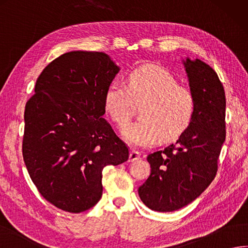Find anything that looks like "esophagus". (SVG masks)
<instances>
[{
  "instance_id": "34e87169",
  "label": "esophagus",
  "mask_w": 248,
  "mask_h": 248,
  "mask_svg": "<svg viewBox=\"0 0 248 248\" xmlns=\"http://www.w3.org/2000/svg\"><path fill=\"white\" fill-rule=\"evenodd\" d=\"M140 158V153L136 150H132L129 153V162H135Z\"/></svg>"
}]
</instances>
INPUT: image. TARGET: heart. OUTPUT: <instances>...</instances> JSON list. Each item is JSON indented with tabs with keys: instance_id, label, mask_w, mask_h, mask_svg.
<instances>
[{
	"instance_id": "b5f03b06",
	"label": "heart",
	"mask_w": 248,
	"mask_h": 248,
	"mask_svg": "<svg viewBox=\"0 0 248 248\" xmlns=\"http://www.w3.org/2000/svg\"><path fill=\"white\" fill-rule=\"evenodd\" d=\"M133 102L140 107L137 122L122 130L126 141L136 147H151L158 140L172 141L184 134L195 112L193 94L180 86L176 78L157 64H144L128 74L127 87L112 82L104 97L106 113L119 126L130 120Z\"/></svg>"
}]
</instances>
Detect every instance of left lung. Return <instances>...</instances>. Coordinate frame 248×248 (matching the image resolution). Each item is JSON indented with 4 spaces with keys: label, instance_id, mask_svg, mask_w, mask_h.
<instances>
[{
    "label": "left lung",
    "instance_id": "obj_1",
    "mask_svg": "<svg viewBox=\"0 0 248 248\" xmlns=\"http://www.w3.org/2000/svg\"><path fill=\"white\" fill-rule=\"evenodd\" d=\"M184 64L195 100L193 120L175 143L149 154L151 174L138 189L143 204L156 212L177 211L204 192L226 139V94L217 73L200 59Z\"/></svg>",
    "mask_w": 248,
    "mask_h": 248
}]
</instances>
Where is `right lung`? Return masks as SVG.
I'll return each mask as SVG.
<instances>
[{"label":"right lung","mask_w":248,"mask_h":248,"mask_svg":"<svg viewBox=\"0 0 248 248\" xmlns=\"http://www.w3.org/2000/svg\"><path fill=\"white\" fill-rule=\"evenodd\" d=\"M120 68L105 53L59 56L37 78L25 108L22 155L42 197L82 213L102 195V170L128 160L126 144L102 118L104 97Z\"/></svg>","instance_id":"obj_1"}]
</instances>
